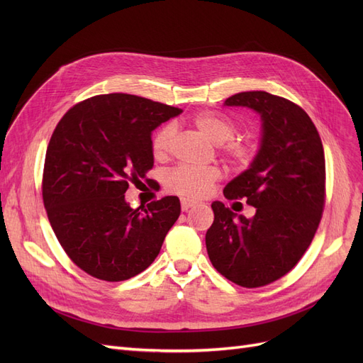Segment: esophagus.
I'll use <instances>...</instances> for the list:
<instances>
[{
	"label": "esophagus",
	"mask_w": 363,
	"mask_h": 363,
	"mask_svg": "<svg viewBox=\"0 0 363 363\" xmlns=\"http://www.w3.org/2000/svg\"><path fill=\"white\" fill-rule=\"evenodd\" d=\"M196 204V201H191V200H182V211L188 212L191 207H194Z\"/></svg>",
	"instance_id": "34e87169"
}]
</instances>
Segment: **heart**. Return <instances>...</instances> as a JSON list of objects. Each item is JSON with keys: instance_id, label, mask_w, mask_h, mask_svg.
I'll return each mask as SVG.
<instances>
[{"instance_id": "heart-1", "label": "heart", "mask_w": 363, "mask_h": 363, "mask_svg": "<svg viewBox=\"0 0 363 363\" xmlns=\"http://www.w3.org/2000/svg\"><path fill=\"white\" fill-rule=\"evenodd\" d=\"M192 125L219 145L221 155L238 169H245L259 155V145L247 138H236L233 119L219 113H200L192 118ZM175 138V127L167 124L160 127L150 140L151 155L157 162L167 160L171 155ZM223 172L218 167L192 168L177 167L164 177V189L169 194L183 196L184 200H201L211 194L221 180Z\"/></svg>"}]
</instances>
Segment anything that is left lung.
Returning a JSON list of instances; mask_svg holds the SVG:
<instances>
[{
	"instance_id": "8db88e82",
	"label": "left lung",
	"mask_w": 363,
	"mask_h": 363,
	"mask_svg": "<svg viewBox=\"0 0 363 363\" xmlns=\"http://www.w3.org/2000/svg\"><path fill=\"white\" fill-rule=\"evenodd\" d=\"M225 106L262 116L256 160L230 182L227 200H247L251 219L212 203L206 248L215 269L242 288L279 280L300 262L320 225L325 204V159L320 133L300 106L263 91L240 92Z\"/></svg>"
}]
</instances>
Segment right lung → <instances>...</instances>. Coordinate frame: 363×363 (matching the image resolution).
I'll return each instance as SVG.
<instances>
[{"instance_id": "1", "label": "right lung", "mask_w": 363, "mask_h": 363, "mask_svg": "<svg viewBox=\"0 0 363 363\" xmlns=\"http://www.w3.org/2000/svg\"><path fill=\"white\" fill-rule=\"evenodd\" d=\"M180 112L138 95L106 94L77 103L54 128L43 206L62 248L89 276L128 280L157 257L180 200L164 196L131 208L124 194L152 168L151 131Z\"/></svg>"}]
</instances>
